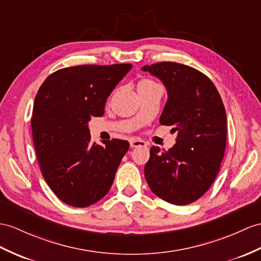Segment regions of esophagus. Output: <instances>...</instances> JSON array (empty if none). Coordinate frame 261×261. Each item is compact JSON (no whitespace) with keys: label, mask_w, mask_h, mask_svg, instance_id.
<instances>
[{"label":"esophagus","mask_w":261,"mask_h":261,"mask_svg":"<svg viewBox=\"0 0 261 261\" xmlns=\"http://www.w3.org/2000/svg\"><path fill=\"white\" fill-rule=\"evenodd\" d=\"M130 144V147L132 148H137V147H146L147 146V143L143 139H139V138H133L129 141Z\"/></svg>","instance_id":"obj_1"}]
</instances>
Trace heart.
<instances>
[{
	"mask_svg": "<svg viewBox=\"0 0 261 261\" xmlns=\"http://www.w3.org/2000/svg\"><path fill=\"white\" fill-rule=\"evenodd\" d=\"M154 84H156V83L150 81V80H142V81L138 82L137 90H141V88H145V87L150 86V85H154Z\"/></svg>",
	"mask_w": 261,
	"mask_h": 261,
	"instance_id": "b5f03b06",
	"label": "heart"
}]
</instances>
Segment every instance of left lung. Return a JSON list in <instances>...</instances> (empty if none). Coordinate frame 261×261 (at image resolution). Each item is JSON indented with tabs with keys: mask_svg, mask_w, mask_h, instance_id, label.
<instances>
[{
	"mask_svg": "<svg viewBox=\"0 0 261 261\" xmlns=\"http://www.w3.org/2000/svg\"><path fill=\"white\" fill-rule=\"evenodd\" d=\"M142 71L166 87L168 99L160 123L177 133L176 144L168 150L151 146L146 181L163 200L188 205L207 192L219 171L227 138L225 106L214 83L193 67L161 62Z\"/></svg>",
	"mask_w": 261,
	"mask_h": 261,
	"instance_id": "1",
	"label": "left lung"
}]
</instances>
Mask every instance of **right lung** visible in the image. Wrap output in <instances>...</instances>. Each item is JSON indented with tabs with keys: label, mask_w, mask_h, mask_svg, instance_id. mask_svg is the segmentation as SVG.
Returning <instances> with one entry per match:
<instances>
[{
	"label": "right lung",
	"mask_w": 261,
	"mask_h": 261,
	"mask_svg": "<svg viewBox=\"0 0 261 261\" xmlns=\"http://www.w3.org/2000/svg\"><path fill=\"white\" fill-rule=\"evenodd\" d=\"M132 64L79 65L50 74L37 92L31 126L44 179L65 204L88 207L109 193L129 143L91 142L88 122Z\"/></svg>",
	"instance_id": "add662e5"
}]
</instances>
